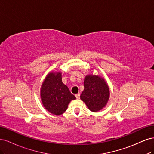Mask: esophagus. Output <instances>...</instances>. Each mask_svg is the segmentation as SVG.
<instances>
[{
  "label": "esophagus",
  "mask_w": 154,
  "mask_h": 154,
  "mask_svg": "<svg viewBox=\"0 0 154 154\" xmlns=\"http://www.w3.org/2000/svg\"><path fill=\"white\" fill-rule=\"evenodd\" d=\"M75 96H76V97L77 99H79V98H80V93H78V94H76L75 95Z\"/></svg>",
  "instance_id": "34e87169"
}]
</instances>
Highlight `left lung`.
Instances as JSON below:
<instances>
[{"label": "left lung", "instance_id": "left-lung-1", "mask_svg": "<svg viewBox=\"0 0 154 154\" xmlns=\"http://www.w3.org/2000/svg\"><path fill=\"white\" fill-rule=\"evenodd\" d=\"M84 90L80 99L91 111L96 112L105 106L110 96L109 87L105 79L100 76L90 74L84 79Z\"/></svg>", "mask_w": 154, "mask_h": 154}]
</instances>
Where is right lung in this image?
<instances>
[{
  "instance_id": "add662e5",
  "label": "right lung",
  "mask_w": 154,
  "mask_h": 154,
  "mask_svg": "<svg viewBox=\"0 0 154 154\" xmlns=\"http://www.w3.org/2000/svg\"><path fill=\"white\" fill-rule=\"evenodd\" d=\"M40 96L45 109L54 115L63 114L71 101L76 99L63 83L60 72H51L48 74L41 87Z\"/></svg>"
}]
</instances>
